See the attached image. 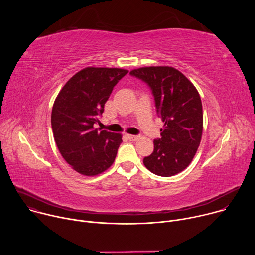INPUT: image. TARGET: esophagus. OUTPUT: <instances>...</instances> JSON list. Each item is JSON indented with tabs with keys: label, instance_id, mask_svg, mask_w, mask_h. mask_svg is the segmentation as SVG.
Listing matches in <instances>:
<instances>
[{
	"label": "esophagus",
	"instance_id": "obj_1",
	"mask_svg": "<svg viewBox=\"0 0 255 255\" xmlns=\"http://www.w3.org/2000/svg\"><path fill=\"white\" fill-rule=\"evenodd\" d=\"M127 138L131 141H136L138 139V136L136 135H131V134H127Z\"/></svg>",
	"mask_w": 255,
	"mask_h": 255
}]
</instances>
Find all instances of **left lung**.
I'll list each match as a JSON object with an SVG mask.
<instances>
[{"mask_svg": "<svg viewBox=\"0 0 255 255\" xmlns=\"http://www.w3.org/2000/svg\"><path fill=\"white\" fill-rule=\"evenodd\" d=\"M130 75L146 83L152 91L156 111L164 123L154 150L144 157L148 170L159 176H172L192 162L203 133V107L196 87L171 66H145Z\"/></svg>", "mask_w": 255, "mask_h": 255, "instance_id": "obj_1", "label": "left lung"}]
</instances>
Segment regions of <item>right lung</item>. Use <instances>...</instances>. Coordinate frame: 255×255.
Listing matches in <instances>:
<instances>
[{"mask_svg":"<svg viewBox=\"0 0 255 255\" xmlns=\"http://www.w3.org/2000/svg\"><path fill=\"white\" fill-rule=\"evenodd\" d=\"M127 69L86 67L70 78L52 108L51 127L64 160L79 173L94 176L110 167L122 135L95 128L113 88Z\"/></svg>","mask_w":255,"mask_h":255,"instance_id":"obj_1","label":"right lung"}]
</instances>
